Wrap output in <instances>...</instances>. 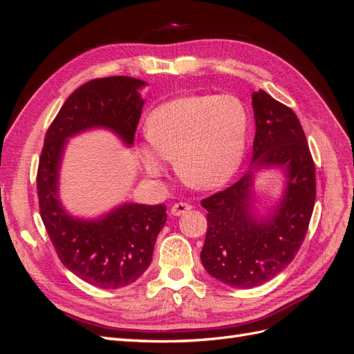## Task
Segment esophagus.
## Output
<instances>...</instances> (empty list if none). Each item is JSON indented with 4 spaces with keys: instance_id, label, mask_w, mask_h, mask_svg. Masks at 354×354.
<instances>
[{
    "instance_id": "esophagus-1",
    "label": "esophagus",
    "mask_w": 354,
    "mask_h": 354,
    "mask_svg": "<svg viewBox=\"0 0 354 354\" xmlns=\"http://www.w3.org/2000/svg\"><path fill=\"white\" fill-rule=\"evenodd\" d=\"M190 209H192V207L189 205V203L177 202V203H174L173 207H171V214H173L174 217H181V216H185V214Z\"/></svg>"
}]
</instances>
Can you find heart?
Returning a JSON list of instances; mask_svg holds the SVG:
<instances>
[{"instance_id": "1", "label": "heart", "mask_w": 354, "mask_h": 354, "mask_svg": "<svg viewBox=\"0 0 354 354\" xmlns=\"http://www.w3.org/2000/svg\"><path fill=\"white\" fill-rule=\"evenodd\" d=\"M250 116L234 95H185L149 115V145L140 147L146 173L160 177L176 159L180 177L199 189L221 187L236 176L246 153Z\"/></svg>"}]
</instances>
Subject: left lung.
Returning a JSON list of instances; mask_svg holds the SVG:
<instances>
[{
  "mask_svg": "<svg viewBox=\"0 0 354 354\" xmlns=\"http://www.w3.org/2000/svg\"><path fill=\"white\" fill-rule=\"evenodd\" d=\"M252 109L248 173L201 202L208 211L201 261L214 279L241 289L263 285L292 261L316 198L315 164L297 115L264 90L252 93ZM270 169L284 176L283 192L272 207L260 210L254 178Z\"/></svg>",
  "mask_w": 354,
  "mask_h": 354,
  "instance_id": "1",
  "label": "left lung"
}]
</instances>
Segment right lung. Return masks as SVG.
Returning a JSON list of instances; mask_svg holds the SVG:
<instances>
[{
  "label": "right lung",
  "instance_id": "right-lung-1",
  "mask_svg": "<svg viewBox=\"0 0 354 354\" xmlns=\"http://www.w3.org/2000/svg\"><path fill=\"white\" fill-rule=\"evenodd\" d=\"M146 82L130 77L93 80L75 90L46 134L37 189L41 218L60 261L80 279L102 289L136 282L152 261L167 207L124 202L99 217L71 214L60 199V169L69 138L108 130L130 147L140 120Z\"/></svg>",
  "mask_w": 354,
  "mask_h": 354
}]
</instances>
